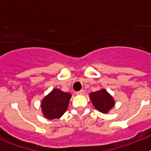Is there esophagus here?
<instances>
[{
	"instance_id": "1",
	"label": "esophagus",
	"mask_w": 151,
	"mask_h": 151,
	"mask_svg": "<svg viewBox=\"0 0 151 151\" xmlns=\"http://www.w3.org/2000/svg\"><path fill=\"white\" fill-rule=\"evenodd\" d=\"M85 94V91L84 90H81L78 92H76V95H84Z\"/></svg>"
}]
</instances>
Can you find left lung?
<instances>
[{"label": "left lung", "mask_w": 151, "mask_h": 151, "mask_svg": "<svg viewBox=\"0 0 151 151\" xmlns=\"http://www.w3.org/2000/svg\"><path fill=\"white\" fill-rule=\"evenodd\" d=\"M90 99L97 110L102 113H107L114 106V100L105 89L92 92Z\"/></svg>", "instance_id": "8db88e82"}]
</instances>
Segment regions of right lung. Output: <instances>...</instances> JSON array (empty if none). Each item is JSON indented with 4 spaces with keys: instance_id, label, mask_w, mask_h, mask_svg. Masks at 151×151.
I'll list each match as a JSON object with an SVG mask.
<instances>
[{
    "instance_id": "obj_1",
    "label": "right lung",
    "mask_w": 151,
    "mask_h": 151,
    "mask_svg": "<svg viewBox=\"0 0 151 151\" xmlns=\"http://www.w3.org/2000/svg\"><path fill=\"white\" fill-rule=\"evenodd\" d=\"M70 98L71 95L68 92L54 88L41 102V109L45 117L50 120L61 117L66 112Z\"/></svg>"
}]
</instances>
